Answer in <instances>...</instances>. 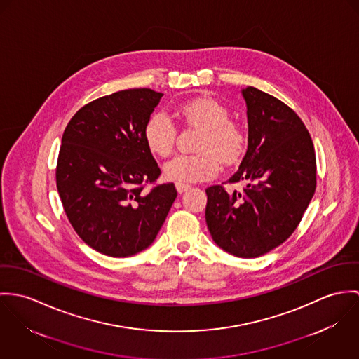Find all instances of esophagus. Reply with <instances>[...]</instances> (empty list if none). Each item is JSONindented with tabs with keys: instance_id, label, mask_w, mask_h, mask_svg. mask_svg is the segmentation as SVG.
Segmentation results:
<instances>
[{
	"instance_id": "34e87169",
	"label": "esophagus",
	"mask_w": 359,
	"mask_h": 359,
	"mask_svg": "<svg viewBox=\"0 0 359 359\" xmlns=\"http://www.w3.org/2000/svg\"><path fill=\"white\" fill-rule=\"evenodd\" d=\"M190 189H191V186H189V184L176 183V190H177L179 194H182V193H184V191H187V190H190Z\"/></svg>"
}]
</instances>
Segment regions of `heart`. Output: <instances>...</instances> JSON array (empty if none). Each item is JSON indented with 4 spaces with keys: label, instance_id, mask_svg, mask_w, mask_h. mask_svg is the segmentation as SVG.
<instances>
[{
    "label": "heart",
    "instance_id": "obj_1",
    "mask_svg": "<svg viewBox=\"0 0 359 359\" xmlns=\"http://www.w3.org/2000/svg\"><path fill=\"white\" fill-rule=\"evenodd\" d=\"M176 116L187 126L199 129L196 154H179L163 166L165 177L176 183H196L212 179L219 172V161L234 165L246 151L248 135L237 121L230 120L227 106L213 97H197L183 102ZM143 140L147 150L166 157L176 143V128L165 114L156 113L143 126Z\"/></svg>",
    "mask_w": 359,
    "mask_h": 359
}]
</instances>
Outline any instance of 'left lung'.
<instances>
[{"mask_svg": "<svg viewBox=\"0 0 359 359\" xmlns=\"http://www.w3.org/2000/svg\"><path fill=\"white\" fill-rule=\"evenodd\" d=\"M248 150L224 183L208 187L205 219L213 241L238 257H259L297 229L317 187L311 136L300 117L277 97L248 86Z\"/></svg>", "mask_w": 359, "mask_h": 359, "instance_id": "obj_1", "label": "left lung"}]
</instances>
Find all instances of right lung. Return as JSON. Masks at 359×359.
Returning a JSON list of instances; mask_svg holds the SVG:
<instances>
[{
  "label": "right lung",
  "mask_w": 359,
  "mask_h": 359,
  "mask_svg": "<svg viewBox=\"0 0 359 359\" xmlns=\"http://www.w3.org/2000/svg\"><path fill=\"white\" fill-rule=\"evenodd\" d=\"M162 96L140 88L99 97L65 129L57 193L79 237L106 256L126 257L150 246L177 197L173 183H156L160 166L143 140Z\"/></svg>",
  "instance_id": "add662e5"
}]
</instances>
